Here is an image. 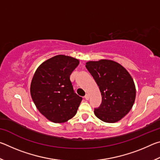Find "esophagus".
<instances>
[{"instance_id": "34e87169", "label": "esophagus", "mask_w": 160, "mask_h": 160, "mask_svg": "<svg viewBox=\"0 0 160 160\" xmlns=\"http://www.w3.org/2000/svg\"><path fill=\"white\" fill-rule=\"evenodd\" d=\"M85 99L88 100V99H89V98H90V97H89V94H85Z\"/></svg>"}]
</instances>
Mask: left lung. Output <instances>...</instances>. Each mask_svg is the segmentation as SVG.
I'll list each match as a JSON object with an SVG mask.
<instances>
[{
    "instance_id": "left-lung-1",
    "label": "left lung",
    "mask_w": 160,
    "mask_h": 160,
    "mask_svg": "<svg viewBox=\"0 0 160 160\" xmlns=\"http://www.w3.org/2000/svg\"><path fill=\"white\" fill-rule=\"evenodd\" d=\"M86 68L92 75L102 94V102L94 114L106 123L120 121L132 109L136 90L125 68L112 60L88 61Z\"/></svg>"
}]
</instances>
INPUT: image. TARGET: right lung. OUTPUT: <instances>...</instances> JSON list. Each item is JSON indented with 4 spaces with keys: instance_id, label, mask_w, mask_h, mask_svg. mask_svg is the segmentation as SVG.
Returning a JSON list of instances; mask_svg holds the SVG:
<instances>
[{
    "instance_id": "1",
    "label": "right lung",
    "mask_w": 160,
    "mask_h": 160,
    "mask_svg": "<svg viewBox=\"0 0 160 160\" xmlns=\"http://www.w3.org/2000/svg\"><path fill=\"white\" fill-rule=\"evenodd\" d=\"M80 61L71 56L57 55L40 65L30 85L35 106L48 120L64 123L76 114L82 98L75 93L70 75Z\"/></svg>"
}]
</instances>
